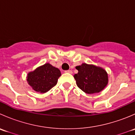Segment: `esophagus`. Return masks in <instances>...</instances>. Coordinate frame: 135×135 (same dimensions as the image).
<instances>
[{
  "label": "esophagus",
  "mask_w": 135,
  "mask_h": 135,
  "mask_svg": "<svg viewBox=\"0 0 135 135\" xmlns=\"http://www.w3.org/2000/svg\"><path fill=\"white\" fill-rule=\"evenodd\" d=\"M65 73H69V74H73V71L71 70H65Z\"/></svg>",
  "instance_id": "esophagus-1"
}]
</instances>
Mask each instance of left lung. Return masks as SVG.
<instances>
[{
	"label": "left lung",
	"instance_id": "obj_1",
	"mask_svg": "<svg viewBox=\"0 0 135 135\" xmlns=\"http://www.w3.org/2000/svg\"><path fill=\"white\" fill-rule=\"evenodd\" d=\"M76 69L78 71L74 76L76 84L85 93H99L108 84V74L100 66L82 63Z\"/></svg>",
	"mask_w": 135,
	"mask_h": 135
}]
</instances>
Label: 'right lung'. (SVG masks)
<instances>
[{
  "label": "right lung",
  "instance_id": "obj_1",
  "mask_svg": "<svg viewBox=\"0 0 135 135\" xmlns=\"http://www.w3.org/2000/svg\"><path fill=\"white\" fill-rule=\"evenodd\" d=\"M61 75L59 69L50 63H46L28 73L27 80L33 90L44 93L56 85Z\"/></svg>",
  "mask_w": 135,
  "mask_h": 135
}]
</instances>
